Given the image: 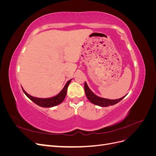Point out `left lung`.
Masks as SVG:
<instances>
[{
  "mask_svg": "<svg viewBox=\"0 0 156 156\" xmlns=\"http://www.w3.org/2000/svg\"><path fill=\"white\" fill-rule=\"evenodd\" d=\"M84 92H85L86 96L90 101L94 103V104L100 107H108L109 105H115L117 103L120 101L122 99L125 98L126 96H125L120 99H117V100H108V99L100 98L95 95V94L90 90V89L88 87L86 82L84 83Z\"/></svg>",
  "mask_w": 156,
  "mask_h": 156,
  "instance_id": "8db88e82",
  "label": "left lung"
}]
</instances>
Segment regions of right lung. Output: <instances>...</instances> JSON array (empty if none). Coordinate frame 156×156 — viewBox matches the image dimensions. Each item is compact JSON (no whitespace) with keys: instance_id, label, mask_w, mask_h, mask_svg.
<instances>
[{"instance_id":"obj_1","label":"right lung","mask_w":156,"mask_h":156,"mask_svg":"<svg viewBox=\"0 0 156 156\" xmlns=\"http://www.w3.org/2000/svg\"><path fill=\"white\" fill-rule=\"evenodd\" d=\"M71 81H72V79L69 80V81H68L66 83L63 89L61 90V92L58 94V95H56L54 97L49 98H38L31 96L29 95V94H28L24 90L23 88L22 89L25 95L29 98L30 100H32L33 102L35 103L36 105L42 107H52L59 105L60 103H61L64 101L66 96L68 87Z\"/></svg>"}]
</instances>
